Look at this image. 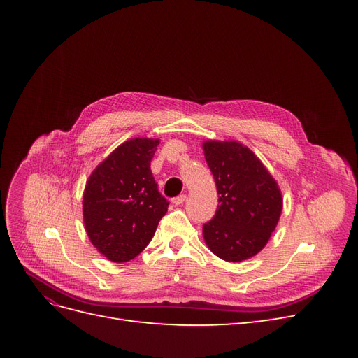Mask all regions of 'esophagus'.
Segmentation results:
<instances>
[{
    "label": "esophagus",
    "instance_id": "34e87169",
    "mask_svg": "<svg viewBox=\"0 0 358 358\" xmlns=\"http://www.w3.org/2000/svg\"><path fill=\"white\" fill-rule=\"evenodd\" d=\"M185 200H187V196H185V194H180V196H178V197L173 199V200H171V203L175 204V206H179V204H182V203L185 201Z\"/></svg>",
    "mask_w": 358,
    "mask_h": 358
}]
</instances>
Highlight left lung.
Wrapping results in <instances>:
<instances>
[{"mask_svg": "<svg viewBox=\"0 0 358 358\" xmlns=\"http://www.w3.org/2000/svg\"><path fill=\"white\" fill-rule=\"evenodd\" d=\"M203 150L220 196L215 216L203 225L204 242L225 262H243L262 251L275 231L282 194L263 162L242 143L208 140Z\"/></svg>", "mask_w": 358, "mask_h": 358, "instance_id": "obj_1", "label": "left lung"}]
</instances>
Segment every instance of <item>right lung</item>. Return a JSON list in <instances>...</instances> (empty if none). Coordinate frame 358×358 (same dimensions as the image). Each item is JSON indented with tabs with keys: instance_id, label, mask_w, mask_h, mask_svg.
<instances>
[{
	"instance_id": "right-lung-1",
	"label": "right lung",
	"mask_w": 358,
	"mask_h": 358,
	"mask_svg": "<svg viewBox=\"0 0 358 358\" xmlns=\"http://www.w3.org/2000/svg\"><path fill=\"white\" fill-rule=\"evenodd\" d=\"M158 138L127 140L91 173L83 222L96 251L113 263L137 257L152 239L169 201L150 171Z\"/></svg>"
}]
</instances>
